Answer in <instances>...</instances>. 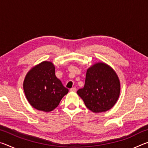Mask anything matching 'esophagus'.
<instances>
[{
    "mask_svg": "<svg viewBox=\"0 0 148 148\" xmlns=\"http://www.w3.org/2000/svg\"><path fill=\"white\" fill-rule=\"evenodd\" d=\"M70 91H72V92H75L76 91V89L75 88V87H72V88H71V89H70Z\"/></svg>",
    "mask_w": 148,
    "mask_h": 148,
    "instance_id": "obj_1",
    "label": "esophagus"
}]
</instances>
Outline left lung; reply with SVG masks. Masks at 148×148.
Wrapping results in <instances>:
<instances>
[{"label": "left lung", "instance_id": "left-lung-1", "mask_svg": "<svg viewBox=\"0 0 148 148\" xmlns=\"http://www.w3.org/2000/svg\"><path fill=\"white\" fill-rule=\"evenodd\" d=\"M77 93L92 112H106L119 98V80L113 69L99 62L87 70L84 87L77 90Z\"/></svg>", "mask_w": 148, "mask_h": 148}]
</instances>
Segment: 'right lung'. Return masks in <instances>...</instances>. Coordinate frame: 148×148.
<instances>
[{
	"label": "right lung",
	"mask_w": 148,
	"mask_h": 148,
	"mask_svg": "<svg viewBox=\"0 0 148 148\" xmlns=\"http://www.w3.org/2000/svg\"><path fill=\"white\" fill-rule=\"evenodd\" d=\"M23 89L30 104L46 112L58 106L62 97L69 92L55 74L54 65L48 61L41 62L27 73Z\"/></svg>",
	"instance_id": "1"
}]
</instances>
